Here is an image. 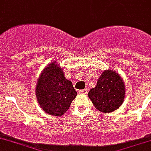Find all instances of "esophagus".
<instances>
[{
    "instance_id": "esophagus-1",
    "label": "esophagus",
    "mask_w": 151,
    "mask_h": 151,
    "mask_svg": "<svg viewBox=\"0 0 151 151\" xmlns=\"http://www.w3.org/2000/svg\"><path fill=\"white\" fill-rule=\"evenodd\" d=\"M79 93H82V94H87V93H88V89L85 88L83 89V90H80Z\"/></svg>"
}]
</instances>
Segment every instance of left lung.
Segmentation results:
<instances>
[{
  "mask_svg": "<svg viewBox=\"0 0 151 151\" xmlns=\"http://www.w3.org/2000/svg\"><path fill=\"white\" fill-rule=\"evenodd\" d=\"M89 98L94 106L101 112H111L122 104L125 84L122 78L113 70L101 73L97 86L89 91Z\"/></svg>",
  "mask_w": 151,
  "mask_h": 151,
  "instance_id": "8db88e82",
  "label": "left lung"
}]
</instances>
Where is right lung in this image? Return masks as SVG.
<instances>
[{
	"label": "right lung",
	"mask_w": 151,
	"mask_h": 151,
	"mask_svg": "<svg viewBox=\"0 0 151 151\" xmlns=\"http://www.w3.org/2000/svg\"><path fill=\"white\" fill-rule=\"evenodd\" d=\"M35 92L42 109L55 116H63L77 96L71 81L64 77L63 69L55 61L42 72Z\"/></svg>",
	"instance_id": "1"
}]
</instances>
